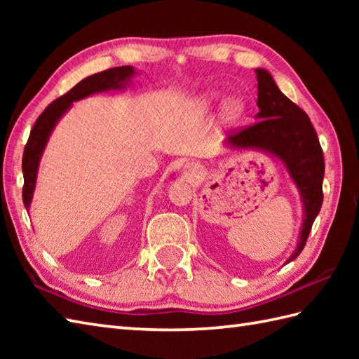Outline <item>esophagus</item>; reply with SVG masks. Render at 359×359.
<instances>
[{
    "instance_id": "1",
    "label": "esophagus",
    "mask_w": 359,
    "mask_h": 359,
    "mask_svg": "<svg viewBox=\"0 0 359 359\" xmlns=\"http://www.w3.org/2000/svg\"><path fill=\"white\" fill-rule=\"evenodd\" d=\"M182 171H184V174H185V175H196L197 172L201 171V166L197 165V163L188 162V163H185V165H184V170H182Z\"/></svg>"
}]
</instances>
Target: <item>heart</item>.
I'll return each mask as SVG.
<instances>
[{
	"instance_id": "1",
	"label": "heart",
	"mask_w": 359,
	"mask_h": 359,
	"mask_svg": "<svg viewBox=\"0 0 359 359\" xmlns=\"http://www.w3.org/2000/svg\"><path fill=\"white\" fill-rule=\"evenodd\" d=\"M216 98H217V94H216V93L207 94V95H205V98H203V103H205V104H210V103L215 102ZM222 112H224V116H225L228 120L238 118V117L241 116V114L243 112V102L239 100V98H236V97L228 98V100H225V103H224V106H222Z\"/></svg>"
}]
</instances>
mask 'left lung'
Wrapping results in <instances>:
<instances>
[{
  "instance_id": "1",
  "label": "left lung",
  "mask_w": 359,
  "mask_h": 359,
  "mask_svg": "<svg viewBox=\"0 0 359 359\" xmlns=\"http://www.w3.org/2000/svg\"><path fill=\"white\" fill-rule=\"evenodd\" d=\"M256 123L231 134L225 140L233 149H257L284 163L302 202V224L296 248L285 264L294 261L323 205L324 156L309 116L280 93L269 71L257 67Z\"/></svg>"
}]
</instances>
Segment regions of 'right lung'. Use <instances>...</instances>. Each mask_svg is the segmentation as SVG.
Masks as SVG:
<instances>
[{"label": "right lung", "instance_id": "obj_1", "mask_svg": "<svg viewBox=\"0 0 359 359\" xmlns=\"http://www.w3.org/2000/svg\"><path fill=\"white\" fill-rule=\"evenodd\" d=\"M137 72L133 66H120L112 69L89 75L85 80L77 83L69 93H66L55 102H52L48 108L43 111L40 117L36 118L35 125L30 131L29 140L26 143L25 154H22V175H25V187H22V202L29 211L30 202H32L36 174L40 160L48 144L49 137L65 114L71 109L74 102H79L81 98L89 95L109 93V90H121L131 85V79Z\"/></svg>", "mask_w": 359, "mask_h": 359}]
</instances>
